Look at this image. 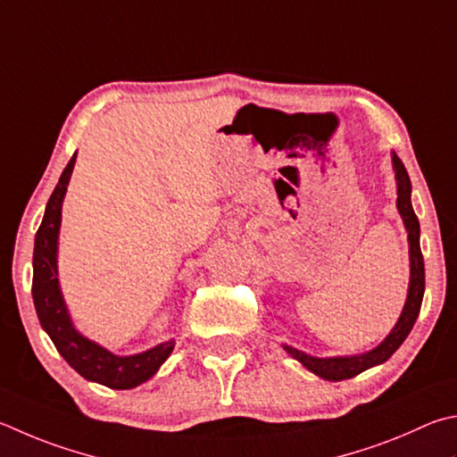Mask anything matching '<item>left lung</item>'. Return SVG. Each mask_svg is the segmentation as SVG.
<instances>
[{
    "instance_id": "8db88e82",
    "label": "left lung",
    "mask_w": 457,
    "mask_h": 457,
    "mask_svg": "<svg viewBox=\"0 0 457 457\" xmlns=\"http://www.w3.org/2000/svg\"><path fill=\"white\" fill-rule=\"evenodd\" d=\"M394 170L397 179V210H400L405 229H408L410 239V262H411V276H410V289H408V300H405L403 312L397 320L395 328L392 329L384 342H381L376 350L361 355H350V358H313V355L303 353L295 347L284 345V350L302 361L305 368L313 371L315 376L329 381H342L358 376L363 370L384 363L386 360L392 358V353L403 344V339L410 336V331L416 323L421 300H424V289H426V270H424V255L420 250V221L418 215L411 207V181L408 176V170L402 163L400 157L394 154Z\"/></svg>"
}]
</instances>
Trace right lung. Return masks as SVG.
Masks as SVG:
<instances>
[{
	"label": "right lung",
	"instance_id": "1",
	"mask_svg": "<svg viewBox=\"0 0 457 457\" xmlns=\"http://www.w3.org/2000/svg\"><path fill=\"white\" fill-rule=\"evenodd\" d=\"M73 163H76V154L65 165L36 234L31 281L33 303H36L41 328L52 337L62 358L79 376L112 389H129L144 384L160 370L176 342L171 339V342L155 345L154 350L121 358V355H113L112 352L104 350L102 345L89 342L87 337L78 334L76 328L71 326L70 313L65 310L60 292V281H57V234H60L62 223V202L70 184Z\"/></svg>",
	"mask_w": 457,
	"mask_h": 457
}]
</instances>
